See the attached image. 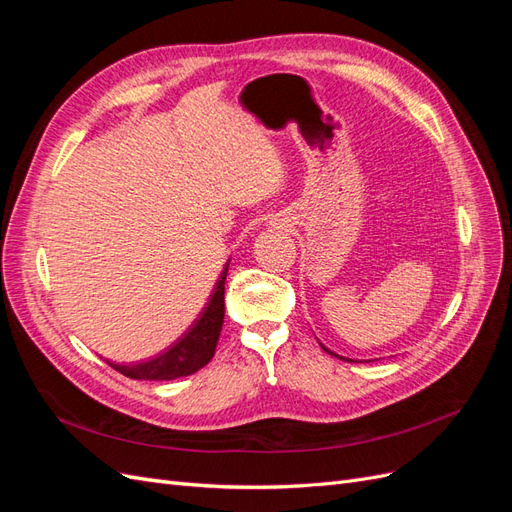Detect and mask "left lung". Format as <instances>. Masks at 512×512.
<instances>
[{"mask_svg":"<svg viewBox=\"0 0 512 512\" xmlns=\"http://www.w3.org/2000/svg\"><path fill=\"white\" fill-rule=\"evenodd\" d=\"M320 346H322V344H320ZM322 350H324V352H331L329 348H324V346H322ZM331 354H333V352H331Z\"/></svg>","mask_w":512,"mask_h":512,"instance_id":"8db88e82","label":"left lung"}]
</instances>
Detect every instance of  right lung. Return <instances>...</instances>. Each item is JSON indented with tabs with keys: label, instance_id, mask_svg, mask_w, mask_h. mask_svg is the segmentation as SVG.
<instances>
[{
	"label": "right lung",
	"instance_id": "right-lung-1",
	"mask_svg": "<svg viewBox=\"0 0 512 512\" xmlns=\"http://www.w3.org/2000/svg\"><path fill=\"white\" fill-rule=\"evenodd\" d=\"M224 267L218 286H215L209 305L203 309V314L194 322V327L185 333L175 346H170L162 352L158 359L138 365H113L119 374L132 380H175L181 376H190L200 367H205L215 354V346L222 333L224 324V282H226Z\"/></svg>",
	"mask_w": 512,
	"mask_h": 512
}]
</instances>
